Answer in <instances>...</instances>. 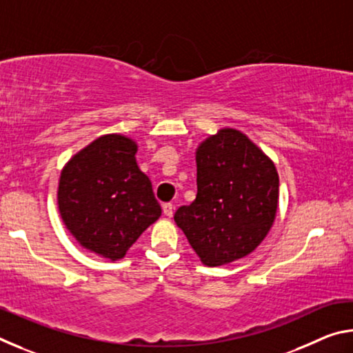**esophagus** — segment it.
Masks as SVG:
<instances>
[{"mask_svg": "<svg viewBox=\"0 0 353 353\" xmlns=\"http://www.w3.org/2000/svg\"><path fill=\"white\" fill-rule=\"evenodd\" d=\"M163 213H165V216L171 218L172 213H174V205H172L171 202H168V204H163Z\"/></svg>", "mask_w": 353, "mask_h": 353, "instance_id": "34e87169", "label": "esophagus"}]
</instances>
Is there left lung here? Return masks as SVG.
Segmentation results:
<instances>
[{"instance_id":"1","label":"left lung","mask_w":353,"mask_h":353,"mask_svg":"<svg viewBox=\"0 0 353 353\" xmlns=\"http://www.w3.org/2000/svg\"><path fill=\"white\" fill-rule=\"evenodd\" d=\"M198 194L174 214L207 266L249 255L265 240L279 207L272 160L241 130L224 128L196 149Z\"/></svg>"}]
</instances>
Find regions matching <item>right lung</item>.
Here are the masks:
<instances>
[{
  "instance_id": "add662e5",
  "label": "right lung",
  "mask_w": 353,
  "mask_h": 353,
  "mask_svg": "<svg viewBox=\"0 0 353 353\" xmlns=\"http://www.w3.org/2000/svg\"><path fill=\"white\" fill-rule=\"evenodd\" d=\"M137 149L126 135H103L74 154L59 179L65 227L83 249L112 261L162 214L151 181L137 165Z\"/></svg>"
}]
</instances>
